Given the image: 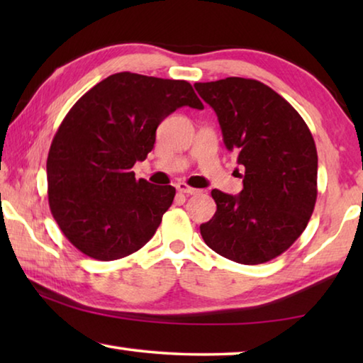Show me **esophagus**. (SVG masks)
<instances>
[{
	"mask_svg": "<svg viewBox=\"0 0 363 363\" xmlns=\"http://www.w3.org/2000/svg\"><path fill=\"white\" fill-rule=\"evenodd\" d=\"M176 189H177V192L186 194V195H195V194H199V192H200L199 189L190 187V186H187L186 182H177V184H176Z\"/></svg>",
	"mask_w": 363,
	"mask_h": 363,
	"instance_id": "34e87169",
	"label": "esophagus"
}]
</instances>
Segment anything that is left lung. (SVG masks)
<instances>
[{
	"label": "left lung",
	"instance_id": "obj_1",
	"mask_svg": "<svg viewBox=\"0 0 363 363\" xmlns=\"http://www.w3.org/2000/svg\"><path fill=\"white\" fill-rule=\"evenodd\" d=\"M218 115L227 150L245 168L243 190H211L216 213L200 225L205 243L238 264L280 256L304 232L317 200V149L301 115L257 79L195 83Z\"/></svg>",
	"mask_w": 363,
	"mask_h": 363
}]
</instances>
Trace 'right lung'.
I'll list each match as a JSON object with an SVG mask.
<instances>
[{"instance_id":"1","label":"right lung","mask_w":363,"mask_h":363,"mask_svg":"<svg viewBox=\"0 0 363 363\" xmlns=\"http://www.w3.org/2000/svg\"><path fill=\"white\" fill-rule=\"evenodd\" d=\"M203 108L190 83L121 72L77 101L48 153L49 208L73 247L99 261L130 256L150 240L176 195L134 177L176 108Z\"/></svg>"}]
</instances>
